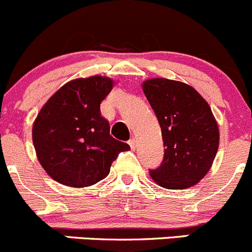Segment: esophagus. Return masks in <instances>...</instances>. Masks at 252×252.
<instances>
[{
  "instance_id": "1",
  "label": "esophagus",
  "mask_w": 252,
  "mask_h": 252,
  "mask_svg": "<svg viewBox=\"0 0 252 252\" xmlns=\"http://www.w3.org/2000/svg\"><path fill=\"white\" fill-rule=\"evenodd\" d=\"M128 144L130 145L131 150H135V147H136V140H135V139H130V140H129Z\"/></svg>"
}]
</instances>
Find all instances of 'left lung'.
Here are the masks:
<instances>
[{
    "label": "left lung",
    "instance_id": "1",
    "mask_svg": "<svg viewBox=\"0 0 252 252\" xmlns=\"http://www.w3.org/2000/svg\"><path fill=\"white\" fill-rule=\"evenodd\" d=\"M142 90L158 119L164 146L161 166L150 169L159 187L183 190L210 171L220 144V130L205 98L188 84L149 79Z\"/></svg>",
    "mask_w": 252,
    "mask_h": 252
}]
</instances>
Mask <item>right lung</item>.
<instances>
[{"mask_svg": "<svg viewBox=\"0 0 252 252\" xmlns=\"http://www.w3.org/2000/svg\"><path fill=\"white\" fill-rule=\"evenodd\" d=\"M113 80L95 75L64 84L37 114L32 142L42 168L56 182L73 188L105 179L119 152L130 146L110 135L100 103Z\"/></svg>", "mask_w": 252, "mask_h": 252, "instance_id": "obj_1", "label": "right lung"}]
</instances>
